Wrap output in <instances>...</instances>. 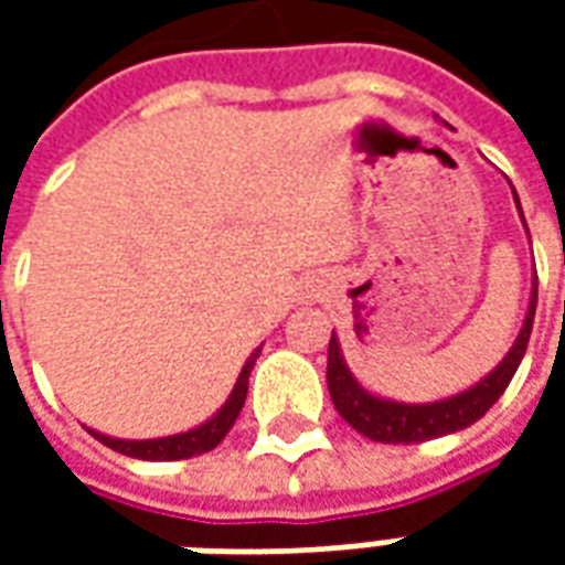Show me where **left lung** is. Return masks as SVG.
I'll use <instances>...</instances> for the list:
<instances>
[{
  "label": "left lung",
  "instance_id": "left-lung-1",
  "mask_svg": "<svg viewBox=\"0 0 565 565\" xmlns=\"http://www.w3.org/2000/svg\"><path fill=\"white\" fill-rule=\"evenodd\" d=\"M514 202H518V193H514ZM518 209H521V202H518ZM523 226H526V221H523ZM535 302H539V278L533 281L530 311H526V320H523L521 335L514 339L505 360L484 381H478L475 387L457 393L450 399H441V403H391V399H381V396H372L369 391H363L351 375V369L344 366L342 348H339V339L332 332L330 351H327V384H330L335 412L354 426L356 433H363V436L372 438V441H381V445H415V441L450 436L457 429L472 426L505 393L509 381L514 379V372L521 366L526 344H530V332H533Z\"/></svg>",
  "mask_w": 565,
  "mask_h": 565
}]
</instances>
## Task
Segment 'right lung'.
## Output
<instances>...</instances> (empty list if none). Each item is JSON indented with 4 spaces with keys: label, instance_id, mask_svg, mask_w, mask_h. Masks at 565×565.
<instances>
[{
    "label": "right lung",
    "instance_id": "right-lung-1",
    "mask_svg": "<svg viewBox=\"0 0 565 565\" xmlns=\"http://www.w3.org/2000/svg\"><path fill=\"white\" fill-rule=\"evenodd\" d=\"M259 351L250 354V360L245 363V369L238 372V381H235L233 393H230V399L223 405L217 415L205 420L196 429H190V433H178V436H166V438H148V441H127V438H111L103 436V433H93L103 445H108L117 454H127V457H136V460H186V457H193V454H205V450L217 448L223 441V436L233 429L235 417L242 412V405H245L247 396V379H250V369L257 363Z\"/></svg>",
    "mask_w": 565,
    "mask_h": 565
}]
</instances>
